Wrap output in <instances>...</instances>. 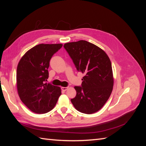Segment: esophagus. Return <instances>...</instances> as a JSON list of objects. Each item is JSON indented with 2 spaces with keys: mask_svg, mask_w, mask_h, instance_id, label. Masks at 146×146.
Masks as SVG:
<instances>
[{
  "mask_svg": "<svg viewBox=\"0 0 146 146\" xmlns=\"http://www.w3.org/2000/svg\"><path fill=\"white\" fill-rule=\"evenodd\" d=\"M68 89V87H61V90L63 91H66Z\"/></svg>",
  "mask_w": 146,
  "mask_h": 146,
  "instance_id": "obj_1",
  "label": "esophagus"
}]
</instances>
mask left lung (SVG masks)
I'll list each match as a JSON object with an SVG mask.
<instances>
[{"instance_id":"obj_1","label":"left lung","mask_w":146,"mask_h":146,"mask_svg":"<svg viewBox=\"0 0 146 146\" xmlns=\"http://www.w3.org/2000/svg\"><path fill=\"white\" fill-rule=\"evenodd\" d=\"M78 71L84 74L81 86H75L77 94L71 102L77 110L92 114L103 107L113 90L111 63L100 47L86 41L64 44Z\"/></svg>"}]
</instances>
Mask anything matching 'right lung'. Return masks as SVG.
Listing matches in <instances>:
<instances>
[{
    "instance_id": "right-lung-1",
    "label": "right lung",
    "mask_w": 146,
    "mask_h": 146,
    "mask_svg": "<svg viewBox=\"0 0 146 146\" xmlns=\"http://www.w3.org/2000/svg\"><path fill=\"white\" fill-rule=\"evenodd\" d=\"M62 44H40L22 57L16 72L17 89L21 101L31 111L44 114L54 108L61 91L59 86L44 83L52 56Z\"/></svg>"
}]
</instances>
